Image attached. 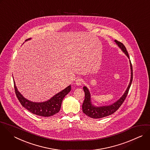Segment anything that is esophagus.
Returning <instances> with one entry per match:
<instances>
[{
	"label": "esophagus",
	"mask_w": 150,
	"mask_h": 150,
	"mask_svg": "<svg viewBox=\"0 0 150 150\" xmlns=\"http://www.w3.org/2000/svg\"><path fill=\"white\" fill-rule=\"evenodd\" d=\"M82 83H83V80L81 78H78V79H76V84L77 86H80V85L82 84Z\"/></svg>",
	"instance_id": "esophagus-1"
}]
</instances>
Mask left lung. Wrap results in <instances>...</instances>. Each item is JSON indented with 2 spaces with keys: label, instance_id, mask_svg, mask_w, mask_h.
I'll use <instances>...</instances> for the list:
<instances>
[{
  "label": "left lung",
  "instance_id": "8db88e82",
  "mask_svg": "<svg viewBox=\"0 0 150 150\" xmlns=\"http://www.w3.org/2000/svg\"><path fill=\"white\" fill-rule=\"evenodd\" d=\"M114 42L116 43L118 46L121 49V50L125 54V55L128 57V58L129 59L128 52L127 51V49L125 46L122 43L116 40H115ZM129 64H130V69H131V79H130L129 83L128 86V87L125 90V93H124V94L121 96V97L119 100H118L117 101L112 103V104H110L109 105L100 106V107H97L93 105L91 101V95L88 89L86 86L83 87V90L85 94V98L82 105V108H83V112L86 115L93 118H101L113 114L119 108V107L121 105V104L124 101L128 94L129 89L130 88V86L132 81V67L131 63V60H129Z\"/></svg>",
  "mask_w": 150,
  "mask_h": 150
}]
</instances>
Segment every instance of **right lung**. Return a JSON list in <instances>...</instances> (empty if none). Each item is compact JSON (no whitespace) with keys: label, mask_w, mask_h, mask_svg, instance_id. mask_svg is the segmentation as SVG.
Returning a JSON list of instances; mask_svg holds the SVG:
<instances>
[{"label":"right lung","mask_w":150,"mask_h":150,"mask_svg":"<svg viewBox=\"0 0 150 150\" xmlns=\"http://www.w3.org/2000/svg\"><path fill=\"white\" fill-rule=\"evenodd\" d=\"M29 39H30L26 40ZM13 82L16 97L22 105L30 112L44 117L53 116L59 112L63 98L70 91L71 88L70 85L62 91L54 95L50 100L45 102L36 103L29 101L25 98L18 91L15 81Z\"/></svg>","instance_id":"add662e5"}]
</instances>
